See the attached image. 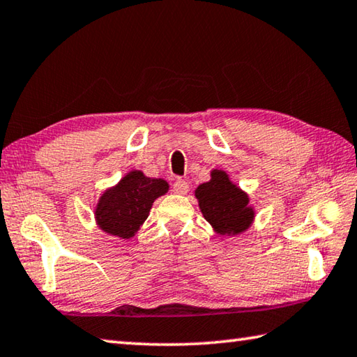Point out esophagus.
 Segmentation results:
<instances>
[{
    "mask_svg": "<svg viewBox=\"0 0 357 357\" xmlns=\"http://www.w3.org/2000/svg\"><path fill=\"white\" fill-rule=\"evenodd\" d=\"M172 190H174V192H176V194H186L188 190H190V185H188L186 180L177 178L176 181H174Z\"/></svg>",
    "mask_w": 357,
    "mask_h": 357,
    "instance_id": "obj_1",
    "label": "esophagus"
}]
</instances>
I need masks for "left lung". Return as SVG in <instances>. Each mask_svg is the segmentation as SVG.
Segmentation results:
<instances>
[{"label":"left lung","mask_w":357,"mask_h":357,"mask_svg":"<svg viewBox=\"0 0 357 357\" xmlns=\"http://www.w3.org/2000/svg\"><path fill=\"white\" fill-rule=\"evenodd\" d=\"M200 211L219 234H239L252 225L255 211L248 196L228 178L225 171L213 169L211 180L196 190Z\"/></svg>","instance_id":"8db88e82"}]
</instances>
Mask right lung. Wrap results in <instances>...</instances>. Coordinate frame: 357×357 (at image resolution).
Returning <instances> with one entry per match:
<instances>
[{"label":"right lung","mask_w":357,"mask_h":357,"mask_svg":"<svg viewBox=\"0 0 357 357\" xmlns=\"http://www.w3.org/2000/svg\"><path fill=\"white\" fill-rule=\"evenodd\" d=\"M169 185L163 178L146 177L132 171L116 186L100 196L96 206V222L105 233L129 239L149 216L153 200L167 192Z\"/></svg>","instance_id":"1"}]
</instances>
